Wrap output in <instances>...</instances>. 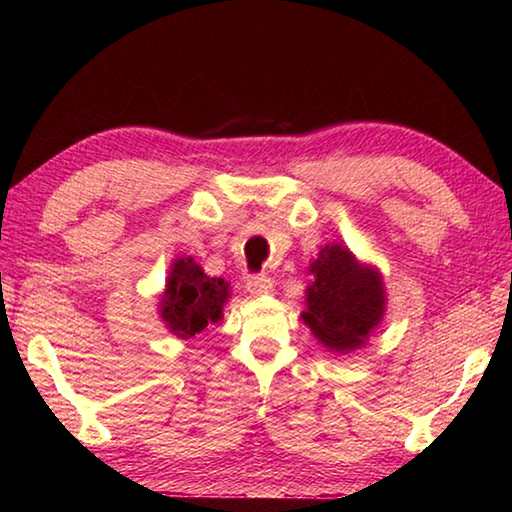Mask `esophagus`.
I'll return each instance as SVG.
<instances>
[{
  "label": "esophagus",
  "mask_w": 512,
  "mask_h": 512,
  "mask_svg": "<svg viewBox=\"0 0 512 512\" xmlns=\"http://www.w3.org/2000/svg\"><path fill=\"white\" fill-rule=\"evenodd\" d=\"M246 289L248 293H253V296H268V293H273V280L266 275H253L246 282Z\"/></svg>",
  "instance_id": "obj_1"
}]
</instances>
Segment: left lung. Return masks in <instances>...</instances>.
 Listing matches in <instances>:
<instances>
[{
  "instance_id": "obj_1",
  "label": "left lung",
  "mask_w": 512,
  "mask_h": 512,
  "mask_svg": "<svg viewBox=\"0 0 512 512\" xmlns=\"http://www.w3.org/2000/svg\"><path fill=\"white\" fill-rule=\"evenodd\" d=\"M302 320L327 350L348 354L366 345L386 314V287L377 266L348 246L325 244L309 264Z\"/></svg>"
}]
</instances>
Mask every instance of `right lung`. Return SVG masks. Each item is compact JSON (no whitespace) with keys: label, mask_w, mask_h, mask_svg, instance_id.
<instances>
[{"label":"right lung","mask_w":512,"mask_h":512,"mask_svg":"<svg viewBox=\"0 0 512 512\" xmlns=\"http://www.w3.org/2000/svg\"><path fill=\"white\" fill-rule=\"evenodd\" d=\"M230 296V282L207 275L194 257H176L169 266L158 314L173 336L189 341L219 323Z\"/></svg>","instance_id":"obj_1"}]
</instances>
